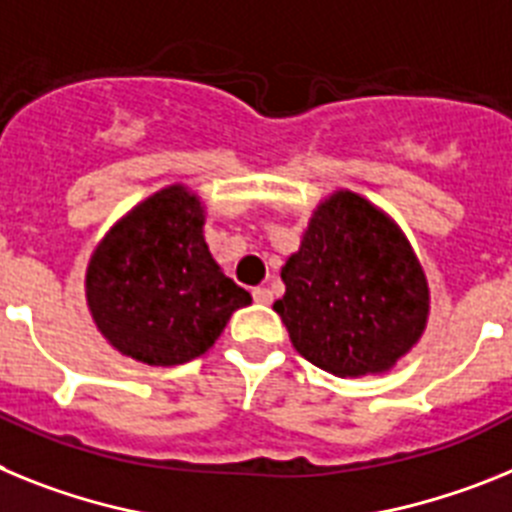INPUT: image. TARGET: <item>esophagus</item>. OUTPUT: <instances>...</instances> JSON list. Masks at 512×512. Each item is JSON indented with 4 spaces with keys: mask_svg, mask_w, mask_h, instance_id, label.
I'll use <instances>...</instances> for the list:
<instances>
[{
    "mask_svg": "<svg viewBox=\"0 0 512 512\" xmlns=\"http://www.w3.org/2000/svg\"><path fill=\"white\" fill-rule=\"evenodd\" d=\"M252 299L257 301V304H273V291H270L268 286H257L255 291H252Z\"/></svg>",
    "mask_w": 512,
    "mask_h": 512,
    "instance_id": "34e87169",
    "label": "esophagus"
}]
</instances>
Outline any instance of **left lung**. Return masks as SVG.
<instances>
[{"label":"left lung","instance_id":"1","mask_svg":"<svg viewBox=\"0 0 512 512\" xmlns=\"http://www.w3.org/2000/svg\"><path fill=\"white\" fill-rule=\"evenodd\" d=\"M273 304L306 361L335 376L391 368L428 319V283L402 231L355 193L317 208Z\"/></svg>","mask_w":512,"mask_h":512}]
</instances>
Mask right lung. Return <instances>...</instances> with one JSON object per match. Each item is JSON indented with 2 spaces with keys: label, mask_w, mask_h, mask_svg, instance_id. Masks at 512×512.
<instances>
[{
  "label": "right lung",
  "mask_w": 512,
  "mask_h": 512,
  "mask_svg": "<svg viewBox=\"0 0 512 512\" xmlns=\"http://www.w3.org/2000/svg\"><path fill=\"white\" fill-rule=\"evenodd\" d=\"M87 301L113 348L177 366L206 353L252 296L208 252L201 201L172 185L102 239L87 268Z\"/></svg>",
  "instance_id": "add662e5"
}]
</instances>
